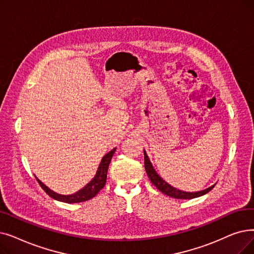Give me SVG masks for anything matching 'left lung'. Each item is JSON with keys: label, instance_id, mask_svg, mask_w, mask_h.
<instances>
[{"label": "left lung", "instance_id": "8db88e82", "mask_svg": "<svg viewBox=\"0 0 254 254\" xmlns=\"http://www.w3.org/2000/svg\"><path fill=\"white\" fill-rule=\"evenodd\" d=\"M144 167H145L147 176L149 178L150 182L152 183V185L156 186L162 193L166 194L167 196L173 197V198H178V199H192V198L202 196V195L208 193L215 187V185H214L212 187H209V188H207V189H204L202 191H198V192H185V191L174 188V187L170 186L168 183L165 182L161 178V176L156 172V170L153 169L145 150H144Z\"/></svg>", "mask_w": 254, "mask_h": 254}]
</instances>
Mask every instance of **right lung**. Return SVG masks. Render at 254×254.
Masks as SVG:
<instances>
[{
    "label": "right lung",
    "mask_w": 254,
    "mask_h": 254,
    "mask_svg": "<svg viewBox=\"0 0 254 254\" xmlns=\"http://www.w3.org/2000/svg\"><path fill=\"white\" fill-rule=\"evenodd\" d=\"M115 149L116 148L112 149L111 151H109L106 156H104V158L102 159V162L100 164V166H98V168H97V171H96V174L94 178L90 181V183H88L83 189H81L80 191H78L74 194H71V195L58 194L56 192L52 191L50 188H48V187L43 183H41L37 178H36V180L39 183L41 188L46 191V193L56 200L63 201L66 203H78V202L89 200L105 187L106 181H107V172H108V168H109V164H110V162H111V159L115 152Z\"/></svg>",
    "instance_id": "add662e5"
}]
</instances>
